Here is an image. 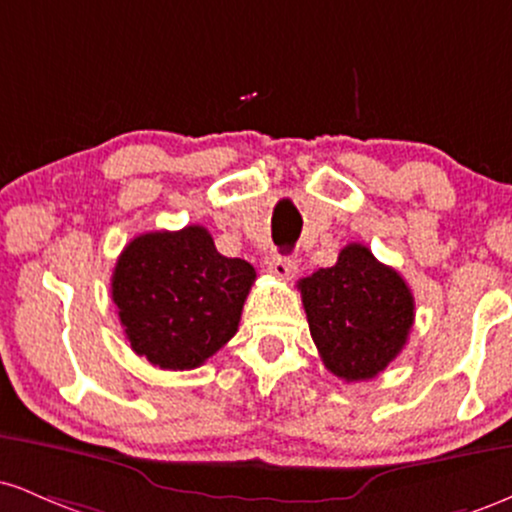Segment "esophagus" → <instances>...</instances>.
Here are the masks:
<instances>
[{
    "mask_svg": "<svg viewBox=\"0 0 512 512\" xmlns=\"http://www.w3.org/2000/svg\"><path fill=\"white\" fill-rule=\"evenodd\" d=\"M267 269H269V274L276 276V279H291L293 272H296V262H293L291 257L276 255L274 252V255L269 257Z\"/></svg>",
    "mask_w": 512,
    "mask_h": 512,
    "instance_id": "34e87169",
    "label": "esophagus"
}]
</instances>
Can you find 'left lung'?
Masks as SVG:
<instances>
[{
  "label": "left lung",
  "instance_id": "left-lung-1",
  "mask_svg": "<svg viewBox=\"0 0 512 512\" xmlns=\"http://www.w3.org/2000/svg\"><path fill=\"white\" fill-rule=\"evenodd\" d=\"M298 291L322 363L346 383L375 378L407 344L414 296L366 245H346L334 267L305 276Z\"/></svg>",
  "mask_w": 512,
  "mask_h": 512
}]
</instances>
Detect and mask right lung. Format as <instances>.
Returning a JSON list of instances; mask_svg holds the SVG:
<instances>
[{"instance_id": "right-lung-1", "label": "right lung", "mask_w": 512, "mask_h": 512, "mask_svg": "<svg viewBox=\"0 0 512 512\" xmlns=\"http://www.w3.org/2000/svg\"><path fill=\"white\" fill-rule=\"evenodd\" d=\"M255 267L223 257L204 226L137 236L117 257L113 301L151 366L192 370L238 332Z\"/></svg>"}]
</instances>
